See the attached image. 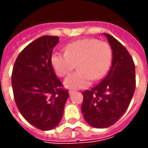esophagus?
<instances>
[{
    "label": "esophagus",
    "instance_id": "34e87169",
    "mask_svg": "<svg viewBox=\"0 0 148 148\" xmlns=\"http://www.w3.org/2000/svg\"><path fill=\"white\" fill-rule=\"evenodd\" d=\"M74 90H69V94H70V95H71V94H72V93H74Z\"/></svg>",
    "mask_w": 148,
    "mask_h": 148
}]
</instances>
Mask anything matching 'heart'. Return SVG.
<instances>
[{
	"mask_svg": "<svg viewBox=\"0 0 148 148\" xmlns=\"http://www.w3.org/2000/svg\"><path fill=\"white\" fill-rule=\"evenodd\" d=\"M112 51L108 42L95 38L77 39L65 47V52L56 51L51 58L55 73L66 77L75 68L78 71L64 81L65 86L81 89L88 86L92 80L101 79L111 66Z\"/></svg>",
	"mask_w": 148,
	"mask_h": 148,
	"instance_id": "obj_1",
	"label": "heart"
}]
</instances>
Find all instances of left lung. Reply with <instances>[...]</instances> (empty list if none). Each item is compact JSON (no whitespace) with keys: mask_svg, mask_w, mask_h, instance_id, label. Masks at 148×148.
Returning a JSON list of instances; mask_svg holds the SVG:
<instances>
[{"mask_svg":"<svg viewBox=\"0 0 148 148\" xmlns=\"http://www.w3.org/2000/svg\"><path fill=\"white\" fill-rule=\"evenodd\" d=\"M104 35L112 50L111 67L99 84L82 92L84 119L97 128L110 127L124 115L136 89L135 63L129 52L114 37Z\"/></svg>","mask_w":148,"mask_h":148,"instance_id":"obj_1","label":"left lung"}]
</instances>
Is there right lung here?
<instances>
[{"instance_id":"1","label":"right lung","mask_w":148,"mask_h":148,"mask_svg":"<svg viewBox=\"0 0 148 148\" xmlns=\"http://www.w3.org/2000/svg\"><path fill=\"white\" fill-rule=\"evenodd\" d=\"M58 40V36H43L29 43L17 56L12 73L18 109L28 123L40 130L58 125L69 97L51 62Z\"/></svg>"}]
</instances>
